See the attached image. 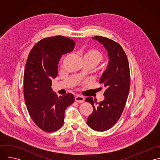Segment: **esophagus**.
Masks as SVG:
<instances>
[{
    "instance_id": "obj_1",
    "label": "esophagus",
    "mask_w": 160,
    "mask_h": 160,
    "mask_svg": "<svg viewBox=\"0 0 160 160\" xmlns=\"http://www.w3.org/2000/svg\"><path fill=\"white\" fill-rule=\"evenodd\" d=\"M75 101L78 103H82L84 102V98L81 95H77L75 97Z\"/></svg>"
}]
</instances>
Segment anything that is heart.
<instances>
[{"label": "heart", "instance_id": "b5f03b06", "mask_svg": "<svg viewBox=\"0 0 160 160\" xmlns=\"http://www.w3.org/2000/svg\"><path fill=\"white\" fill-rule=\"evenodd\" d=\"M82 60L84 62L91 63L95 67L103 62L104 56L98 50L94 48H90L83 53Z\"/></svg>", "mask_w": 160, "mask_h": 160}]
</instances>
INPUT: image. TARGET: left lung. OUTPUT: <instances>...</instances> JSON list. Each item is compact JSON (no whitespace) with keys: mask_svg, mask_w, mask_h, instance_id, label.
<instances>
[{"mask_svg":"<svg viewBox=\"0 0 160 160\" xmlns=\"http://www.w3.org/2000/svg\"><path fill=\"white\" fill-rule=\"evenodd\" d=\"M92 39L105 47L109 63L99 81L105 89V99L99 103L92 97L85 100L93 109L87 124L93 130L103 132L114 126L124 110L130 88V70L127 56L120 44L102 36H94Z\"/></svg>","mask_w":160,"mask_h":160,"instance_id":"left-lung-1","label":"left lung"}]
</instances>
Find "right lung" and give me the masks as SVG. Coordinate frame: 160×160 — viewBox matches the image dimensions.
<instances>
[{
    "mask_svg": "<svg viewBox=\"0 0 160 160\" xmlns=\"http://www.w3.org/2000/svg\"><path fill=\"white\" fill-rule=\"evenodd\" d=\"M74 46L67 37H48L39 41L28 55L23 77L24 102L32 120L45 132L61 128L66 108L74 102L72 94L58 97L51 88L62 56L72 52Z\"/></svg>",
    "mask_w": 160,
    "mask_h": 160,
    "instance_id": "right-lung-1",
    "label": "right lung"
}]
</instances>
